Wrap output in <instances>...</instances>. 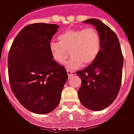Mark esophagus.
<instances>
[{
	"mask_svg": "<svg viewBox=\"0 0 134 134\" xmlns=\"http://www.w3.org/2000/svg\"><path fill=\"white\" fill-rule=\"evenodd\" d=\"M67 75H68V77H70L71 76H72L75 75V72L71 71V70H68V69H67Z\"/></svg>",
	"mask_w": 134,
	"mask_h": 134,
	"instance_id": "34e87169",
	"label": "esophagus"
}]
</instances>
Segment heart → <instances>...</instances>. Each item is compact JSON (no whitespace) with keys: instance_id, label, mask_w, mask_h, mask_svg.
Returning a JSON list of instances; mask_svg holds the SVG:
<instances>
[{"instance_id":"heart-1","label":"heart","mask_w":134,"mask_h":134,"mask_svg":"<svg viewBox=\"0 0 134 134\" xmlns=\"http://www.w3.org/2000/svg\"><path fill=\"white\" fill-rule=\"evenodd\" d=\"M59 41H52L49 50L53 59L62 63L66 62L70 69H75L83 64H92L96 60L100 49V38L98 32L93 27L69 29L59 36Z\"/></svg>"}]
</instances>
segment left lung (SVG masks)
<instances>
[{"label":"left lung","instance_id":"1","mask_svg":"<svg viewBox=\"0 0 134 134\" xmlns=\"http://www.w3.org/2000/svg\"><path fill=\"white\" fill-rule=\"evenodd\" d=\"M93 24L100 38V49L96 60L77 72L81 78L78 97L85 108L102 110L115 100L121 88L124 56L118 36L98 19L83 21Z\"/></svg>","mask_w":134,"mask_h":134}]
</instances>
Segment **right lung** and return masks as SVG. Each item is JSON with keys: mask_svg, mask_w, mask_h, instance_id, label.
Masks as SVG:
<instances>
[{"mask_svg": "<svg viewBox=\"0 0 134 134\" xmlns=\"http://www.w3.org/2000/svg\"><path fill=\"white\" fill-rule=\"evenodd\" d=\"M56 24L28 25L13 40L8 57L10 88L23 106L37 114L52 112L58 105L68 75L49 50Z\"/></svg>", "mask_w": 134, "mask_h": 134, "instance_id": "obj_1", "label": "right lung"}]
</instances>
